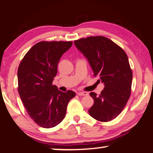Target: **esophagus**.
<instances>
[{
	"mask_svg": "<svg viewBox=\"0 0 153 153\" xmlns=\"http://www.w3.org/2000/svg\"><path fill=\"white\" fill-rule=\"evenodd\" d=\"M78 94L79 96H87V95H88V92H78Z\"/></svg>",
	"mask_w": 153,
	"mask_h": 153,
	"instance_id": "34e87169",
	"label": "esophagus"
}]
</instances>
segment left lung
<instances>
[{
	"mask_svg": "<svg viewBox=\"0 0 153 153\" xmlns=\"http://www.w3.org/2000/svg\"><path fill=\"white\" fill-rule=\"evenodd\" d=\"M74 44L88 61L94 76H99L104 85L100 95L90 93L94 104L89 114L97 121H111L123 111L130 97L133 74L128 56L120 46L104 36L80 39Z\"/></svg>",
	"mask_w": 153,
	"mask_h": 153,
	"instance_id": "obj_1",
	"label": "left lung"
}]
</instances>
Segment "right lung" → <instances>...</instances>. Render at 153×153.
<instances>
[{"mask_svg":"<svg viewBox=\"0 0 153 153\" xmlns=\"http://www.w3.org/2000/svg\"><path fill=\"white\" fill-rule=\"evenodd\" d=\"M72 42H40L25 54L17 71L18 92L28 114L40 126L49 128L63 121L68 102L75 96L53 85L57 66Z\"/></svg>","mask_w":153,"mask_h":153,"instance_id":"add662e5","label":"right lung"}]
</instances>
